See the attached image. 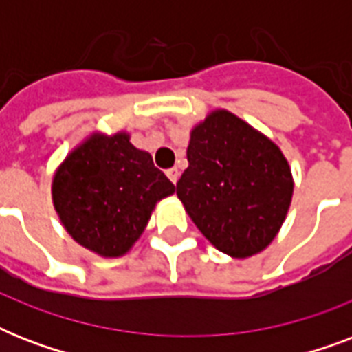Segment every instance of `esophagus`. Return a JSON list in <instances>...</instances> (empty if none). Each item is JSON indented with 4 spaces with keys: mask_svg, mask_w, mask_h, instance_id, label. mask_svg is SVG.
<instances>
[{
    "mask_svg": "<svg viewBox=\"0 0 352 352\" xmlns=\"http://www.w3.org/2000/svg\"><path fill=\"white\" fill-rule=\"evenodd\" d=\"M166 175L170 177V181L173 182V184L179 181V170H177V168H170V170L166 171Z\"/></svg>",
    "mask_w": 352,
    "mask_h": 352,
    "instance_id": "esophagus-1",
    "label": "esophagus"
}]
</instances>
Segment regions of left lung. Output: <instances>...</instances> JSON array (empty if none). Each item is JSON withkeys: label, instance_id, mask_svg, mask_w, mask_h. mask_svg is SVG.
<instances>
[{"label": "left lung", "instance_id": "left-lung-1", "mask_svg": "<svg viewBox=\"0 0 352 352\" xmlns=\"http://www.w3.org/2000/svg\"><path fill=\"white\" fill-rule=\"evenodd\" d=\"M177 197L199 230L232 257L267 248L292 199L281 149L232 113L214 111L192 131Z\"/></svg>", "mask_w": 352, "mask_h": 352}]
</instances>
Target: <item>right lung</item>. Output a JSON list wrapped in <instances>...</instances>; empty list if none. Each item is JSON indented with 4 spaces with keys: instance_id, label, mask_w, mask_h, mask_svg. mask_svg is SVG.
Returning <instances> with one entry per match:
<instances>
[{
    "instance_id": "add662e5",
    "label": "right lung",
    "mask_w": 352,
    "mask_h": 352,
    "mask_svg": "<svg viewBox=\"0 0 352 352\" xmlns=\"http://www.w3.org/2000/svg\"><path fill=\"white\" fill-rule=\"evenodd\" d=\"M175 192L151 155L129 135L87 138L58 168L52 201L78 245L104 257L126 254L148 225L155 204Z\"/></svg>"
}]
</instances>
